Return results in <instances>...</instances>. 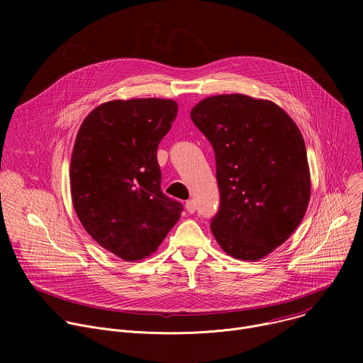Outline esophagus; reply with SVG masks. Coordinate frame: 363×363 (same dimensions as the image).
<instances>
[{
  "mask_svg": "<svg viewBox=\"0 0 363 363\" xmlns=\"http://www.w3.org/2000/svg\"><path fill=\"white\" fill-rule=\"evenodd\" d=\"M185 210L189 213V214H194L196 211V203L194 199H189L185 202Z\"/></svg>",
  "mask_w": 363,
  "mask_h": 363,
  "instance_id": "esophagus-1",
  "label": "esophagus"
}]
</instances>
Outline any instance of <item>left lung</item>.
<instances>
[{"label":"left lung","instance_id":"obj_1","mask_svg":"<svg viewBox=\"0 0 363 363\" xmlns=\"http://www.w3.org/2000/svg\"><path fill=\"white\" fill-rule=\"evenodd\" d=\"M214 147L220 208L211 231L240 260H260L301 223L310 199L303 136L276 103L245 94H218L191 111Z\"/></svg>","mask_w":363,"mask_h":363}]
</instances>
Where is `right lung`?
I'll return each instance as SVG.
<instances>
[{
    "label": "right lung",
    "mask_w": 363,
    "mask_h": 363,
    "mask_svg": "<svg viewBox=\"0 0 363 363\" xmlns=\"http://www.w3.org/2000/svg\"><path fill=\"white\" fill-rule=\"evenodd\" d=\"M177 113L169 99L112 100L79 129L70 162L76 214L99 245L126 262L157 251L184 210L161 191L157 160Z\"/></svg>",
    "instance_id": "add662e5"
}]
</instances>
